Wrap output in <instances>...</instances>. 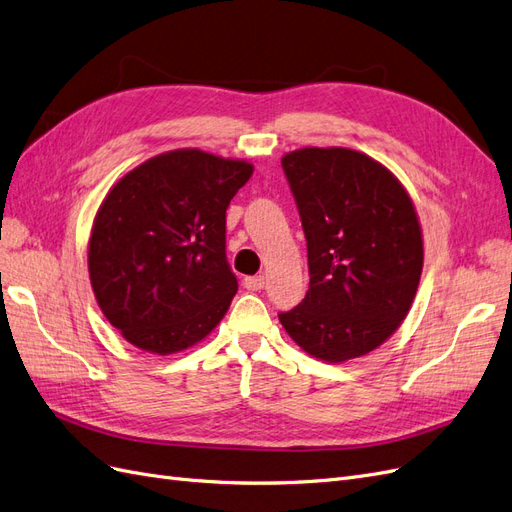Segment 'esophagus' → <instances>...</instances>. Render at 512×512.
<instances>
[{
  "mask_svg": "<svg viewBox=\"0 0 512 512\" xmlns=\"http://www.w3.org/2000/svg\"><path fill=\"white\" fill-rule=\"evenodd\" d=\"M263 285H266V278H263L261 274L244 278V287L249 291H259V289H263Z\"/></svg>",
  "mask_w": 512,
  "mask_h": 512,
  "instance_id": "34e87169",
  "label": "esophagus"
}]
</instances>
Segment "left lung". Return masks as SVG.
<instances>
[{
    "label": "left lung",
    "mask_w": 512,
    "mask_h": 512,
    "mask_svg": "<svg viewBox=\"0 0 512 512\" xmlns=\"http://www.w3.org/2000/svg\"><path fill=\"white\" fill-rule=\"evenodd\" d=\"M280 163L302 217L310 285L278 319L327 364L364 357L395 334L417 295V208L398 176L353 148L306 146Z\"/></svg>",
    "instance_id": "obj_1"
}]
</instances>
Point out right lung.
Returning <instances> with one entry per match:
<instances>
[{"mask_svg":"<svg viewBox=\"0 0 512 512\" xmlns=\"http://www.w3.org/2000/svg\"><path fill=\"white\" fill-rule=\"evenodd\" d=\"M253 163L200 148L146 159L110 187L89 238V280L110 325L138 349L202 342L238 291L225 259V210Z\"/></svg>","mask_w":512,"mask_h":512,"instance_id":"add662e5","label":"right lung"}]
</instances>
